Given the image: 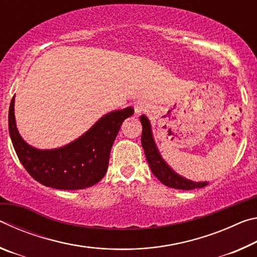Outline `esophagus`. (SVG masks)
I'll list each match as a JSON object with an SVG mask.
<instances>
[{
  "mask_svg": "<svg viewBox=\"0 0 257 257\" xmlns=\"http://www.w3.org/2000/svg\"><path fill=\"white\" fill-rule=\"evenodd\" d=\"M147 110V106L146 104L144 103H138L136 106H135V111H136V113H142V112H145Z\"/></svg>",
  "mask_w": 257,
  "mask_h": 257,
  "instance_id": "34e87169",
  "label": "esophagus"
}]
</instances>
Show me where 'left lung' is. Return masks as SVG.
<instances>
[{
	"mask_svg": "<svg viewBox=\"0 0 257 257\" xmlns=\"http://www.w3.org/2000/svg\"><path fill=\"white\" fill-rule=\"evenodd\" d=\"M141 122L143 125L142 132V145L145 152V156L147 162L151 168L152 172L154 176L162 182L163 185L170 187L175 189H182V190H191L194 188H202L205 187L207 182H194L188 179H185L176 173L169 165L165 163V161L160 155L158 147H156L153 135H152L151 123L147 116L142 115Z\"/></svg>",
	"mask_w": 257,
	"mask_h": 257,
	"instance_id": "left-lung-1",
	"label": "left lung"
}]
</instances>
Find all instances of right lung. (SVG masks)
<instances>
[{
	"label": "right lung",
	"mask_w": 257,
	"mask_h": 257,
	"mask_svg": "<svg viewBox=\"0 0 257 257\" xmlns=\"http://www.w3.org/2000/svg\"><path fill=\"white\" fill-rule=\"evenodd\" d=\"M133 114L130 106L110 112L70 144L37 150L21 138L16 127L14 97L9 107V133L21 164L35 180L56 189H84L105 176L114 139L123 120Z\"/></svg>",
	"instance_id": "right-lung-1"
}]
</instances>
